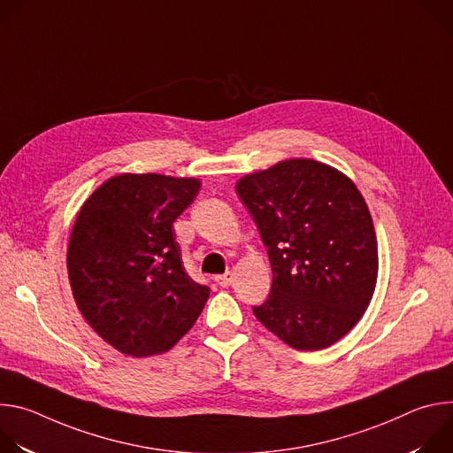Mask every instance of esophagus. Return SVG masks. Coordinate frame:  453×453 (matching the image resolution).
<instances>
[{
    "mask_svg": "<svg viewBox=\"0 0 453 453\" xmlns=\"http://www.w3.org/2000/svg\"><path fill=\"white\" fill-rule=\"evenodd\" d=\"M233 280H234V274H233V273H226V274L215 278V281H217L220 287H224V288L229 287V285L233 283Z\"/></svg>",
    "mask_w": 453,
    "mask_h": 453,
    "instance_id": "esophagus-1",
    "label": "esophagus"
}]
</instances>
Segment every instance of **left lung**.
<instances>
[{
	"instance_id": "1",
	"label": "left lung",
	"mask_w": 453,
	"mask_h": 453,
	"mask_svg": "<svg viewBox=\"0 0 453 453\" xmlns=\"http://www.w3.org/2000/svg\"><path fill=\"white\" fill-rule=\"evenodd\" d=\"M236 191L273 267L256 319L294 349L330 348L360 320L376 287L378 242L362 193L337 168L303 157L243 175Z\"/></svg>"
}]
</instances>
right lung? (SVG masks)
<instances>
[{
	"instance_id": "1",
	"label": "right lung",
	"mask_w": 453,
	"mask_h": 453,
	"mask_svg": "<svg viewBox=\"0 0 453 453\" xmlns=\"http://www.w3.org/2000/svg\"><path fill=\"white\" fill-rule=\"evenodd\" d=\"M199 189L196 177L119 173L77 215L66 257L72 292L88 325L123 355L168 351L210 297L186 274L173 233Z\"/></svg>"
}]
</instances>
